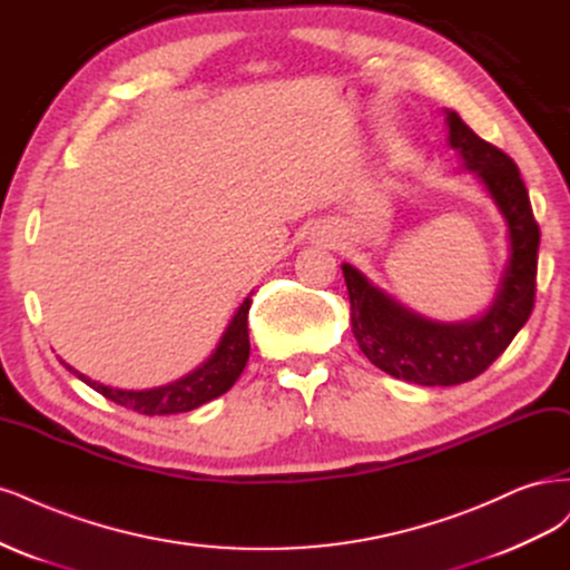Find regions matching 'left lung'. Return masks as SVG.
I'll list each match as a JSON object with an SVG mask.
<instances>
[{
    "instance_id": "left-lung-1",
    "label": "left lung",
    "mask_w": 570,
    "mask_h": 570,
    "mask_svg": "<svg viewBox=\"0 0 570 570\" xmlns=\"http://www.w3.org/2000/svg\"><path fill=\"white\" fill-rule=\"evenodd\" d=\"M445 114L448 141L462 156V168L481 179L507 223L509 261L488 309L466 322H433L397 303L353 265H341L360 351L381 372L419 385H456L483 374L535 305L540 227L517 163L454 111Z\"/></svg>"
}]
</instances>
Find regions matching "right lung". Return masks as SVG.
Here are the masks:
<instances>
[{
    "mask_svg": "<svg viewBox=\"0 0 570 570\" xmlns=\"http://www.w3.org/2000/svg\"><path fill=\"white\" fill-rule=\"evenodd\" d=\"M248 309H250V296L236 309L229 326L225 328L223 338H219L213 355L196 366L194 372L181 376L168 385H160V389L149 391H122L111 389V385H104L99 381H91L85 374L68 370L76 374L80 381H85L89 389H95L104 397H108L116 405L132 410L146 416H163V414H179V412H191L206 402L227 393L236 379L242 376L244 366L250 355V341H248Z\"/></svg>",
    "mask_w": 570,
    "mask_h": 570,
    "instance_id": "right-lung-1",
    "label": "right lung"
}]
</instances>
